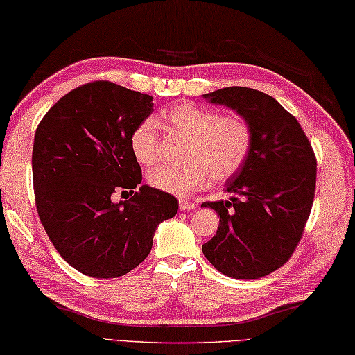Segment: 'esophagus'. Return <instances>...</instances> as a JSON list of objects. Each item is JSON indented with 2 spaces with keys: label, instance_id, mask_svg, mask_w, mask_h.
Instances as JSON below:
<instances>
[{
  "label": "esophagus",
  "instance_id": "34e87169",
  "mask_svg": "<svg viewBox=\"0 0 355 355\" xmlns=\"http://www.w3.org/2000/svg\"><path fill=\"white\" fill-rule=\"evenodd\" d=\"M178 207H180V210H182V211H188V210H193L194 209V204L193 202H188V200H184V199H180Z\"/></svg>",
  "mask_w": 355,
  "mask_h": 355
}]
</instances>
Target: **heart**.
<instances>
[{
	"mask_svg": "<svg viewBox=\"0 0 355 355\" xmlns=\"http://www.w3.org/2000/svg\"><path fill=\"white\" fill-rule=\"evenodd\" d=\"M164 118L178 134L189 139L184 167L157 166L146 180L155 189L173 196H189L209 184L210 177L223 182L244 166L252 150V127L242 116L221 114L189 102L164 111ZM132 155L141 166L157 159V127L148 118L130 134Z\"/></svg>",
	"mask_w": 355,
	"mask_h": 355,
	"instance_id": "heart-1",
	"label": "heart"
}]
</instances>
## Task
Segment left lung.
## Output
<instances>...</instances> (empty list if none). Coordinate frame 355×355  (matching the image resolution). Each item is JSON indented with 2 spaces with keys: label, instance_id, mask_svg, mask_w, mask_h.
<instances>
[{
  "label": "left lung",
  "instance_id": "left-lung-1",
  "mask_svg": "<svg viewBox=\"0 0 355 355\" xmlns=\"http://www.w3.org/2000/svg\"><path fill=\"white\" fill-rule=\"evenodd\" d=\"M202 97L225 105L252 127V150L226 180L230 200L204 202L220 216L202 253L221 274L260 279L292 257L309 218L317 162L308 137L271 95L250 87H223Z\"/></svg>",
  "mask_w": 355,
  "mask_h": 355
}]
</instances>
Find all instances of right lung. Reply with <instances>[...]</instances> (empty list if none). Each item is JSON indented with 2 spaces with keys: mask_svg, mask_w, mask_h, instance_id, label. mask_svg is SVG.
I'll return each mask as SVG.
<instances>
[{
  "mask_svg": "<svg viewBox=\"0 0 355 355\" xmlns=\"http://www.w3.org/2000/svg\"><path fill=\"white\" fill-rule=\"evenodd\" d=\"M151 95L110 81L73 89L35 134L33 187L42 226L60 257L97 279L119 277L150 255L178 200L141 183L130 134L153 113ZM130 193L114 203L112 196Z\"/></svg>",
  "mask_w": 355,
  "mask_h": 355,
  "instance_id": "add662e5",
  "label": "right lung"
}]
</instances>
